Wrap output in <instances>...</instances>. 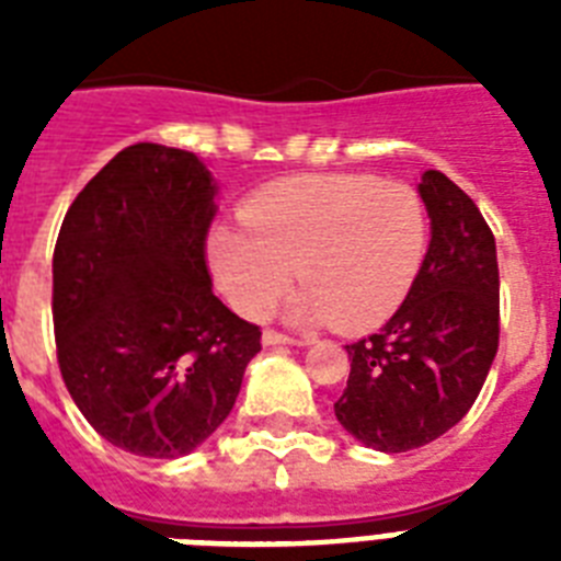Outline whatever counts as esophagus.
I'll return each instance as SVG.
<instances>
[{
	"instance_id": "esophagus-1",
	"label": "esophagus",
	"mask_w": 561,
	"mask_h": 561,
	"mask_svg": "<svg viewBox=\"0 0 561 561\" xmlns=\"http://www.w3.org/2000/svg\"><path fill=\"white\" fill-rule=\"evenodd\" d=\"M262 343L264 346H306V337H290V334H282L276 329H267L262 334Z\"/></svg>"
}]
</instances>
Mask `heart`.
Here are the masks:
<instances>
[{
    "label": "heart",
    "mask_w": 561,
    "mask_h": 561,
    "mask_svg": "<svg viewBox=\"0 0 561 561\" xmlns=\"http://www.w3.org/2000/svg\"><path fill=\"white\" fill-rule=\"evenodd\" d=\"M241 229L218 227L209 264L238 314L262 320L297 273L294 317L364 332L396 311L427 253V209L401 180L302 174L255 192Z\"/></svg>",
    "instance_id": "obj_1"
}]
</instances>
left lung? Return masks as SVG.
Wrapping results in <instances>:
<instances>
[{"label": "left lung", "mask_w": 561, "mask_h": 561, "mask_svg": "<svg viewBox=\"0 0 561 561\" xmlns=\"http://www.w3.org/2000/svg\"><path fill=\"white\" fill-rule=\"evenodd\" d=\"M419 194L431 215L425 264L381 332L350 343L334 416L375 451L399 454L451 431L478 399L501 337L495 236L443 171Z\"/></svg>", "instance_id": "left-lung-1"}]
</instances>
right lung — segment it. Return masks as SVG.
I'll list each match as a JSON object with an SVG mask.
<instances>
[{"instance_id":"right-lung-1","label":"right lung","mask_w":561,"mask_h":561,"mask_svg":"<svg viewBox=\"0 0 561 561\" xmlns=\"http://www.w3.org/2000/svg\"><path fill=\"white\" fill-rule=\"evenodd\" d=\"M215 183L194 153L118 151L69 206L51 259L60 375L83 419L139 457H183L229 416L259 325L211 294Z\"/></svg>"}]
</instances>
